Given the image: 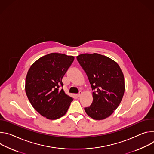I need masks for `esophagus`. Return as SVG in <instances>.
<instances>
[{
    "instance_id": "34e87169",
    "label": "esophagus",
    "mask_w": 154,
    "mask_h": 154,
    "mask_svg": "<svg viewBox=\"0 0 154 154\" xmlns=\"http://www.w3.org/2000/svg\"><path fill=\"white\" fill-rule=\"evenodd\" d=\"M81 95H82V92H81V91H79V94H77V95H76V96H77L78 97H81Z\"/></svg>"
}]
</instances>
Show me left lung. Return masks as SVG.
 I'll list each match as a JSON object with an SVG mask.
<instances>
[{
  "label": "left lung",
  "instance_id": "left-lung-1",
  "mask_svg": "<svg viewBox=\"0 0 154 154\" xmlns=\"http://www.w3.org/2000/svg\"><path fill=\"white\" fill-rule=\"evenodd\" d=\"M76 59L94 91L92 103L84 108L85 111L95 120L109 117L124 94V77L120 66L110 58L97 53L80 54Z\"/></svg>",
  "mask_w": 154,
  "mask_h": 154
}]
</instances>
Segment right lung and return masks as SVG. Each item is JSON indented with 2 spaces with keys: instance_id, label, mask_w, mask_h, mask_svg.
I'll list each match as a JSON object with an SVG mask.
<instances>
[{
  "instance_id": "1",
  "label": "right lung",
  "mask_w": 154,
  "mask_h": 154,
  "mask_svg": "<svg viewBox=\"0 0 154 154\" xmlns=\"http://www.w3.org/2000/svg\"><path fill=\"white\" fill-rule=\"evenodd\" d=\"M75 57L51 53L33 63L26 78V93L31 105L38 113L51 120L66 114L73 98L66 95L62 78Z\"/></svg>"
}]
</instances>
